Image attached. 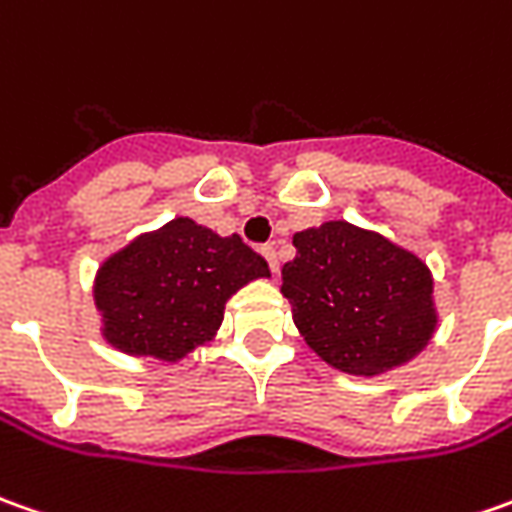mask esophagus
I'll return each instance as SVG.
<instances>
[{
	"label": "esophagus",
	"mask_w": 512,
	"mask_h": 512,
	"mask_svg": "<svg viewBox=\"0 0 512 512\" xmlns=\"http://www.w3.org/2000/svg\"><path fill=\"white\" fill-rule=\"evenodd\" d=\"M262 256L267 259V264H270V270L279 273V256H276V248H273V245H264Z\"/></svg>",
	"instance_id": "obj_1"
}]
</instances>
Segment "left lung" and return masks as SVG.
<instances>
[{
    "mask_svg": "<svg viewBox=\"0 0 512 512\" xmlns=\"http://www.w3.org/2000/svg\"><path fill=\"white\" fill-rule=\"evenodd\" d=\"M281 296L301 338L332 369L377 377L406 366L437 332L431 267L383 233L329 219L293 236Z\"/></svg>",
    "mask_w": 512,
    "mask_h": 512,
    "instance_id": "8db88e82",
    "label": "left lung"
}]
</instances>
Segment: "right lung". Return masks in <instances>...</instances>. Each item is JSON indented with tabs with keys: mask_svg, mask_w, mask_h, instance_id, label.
Instances as JSON below:
<instances>
[{
	"mask_svg": "<svg viewBox=\"0 0 512 512\" xmlns=\"http://www.w3.org/2000/svg\"><path fill=\"white\" fill-rule=\"evenodd\" d=\"M270 279L259 253L188 216L109 253L92 284L101 338L132 358L177 363L214 341L233 293Z\"/></svg>",
	"mask_w": 512,
	"mask_h": 512,
	"instance_id": "obj_1",
	"label": "right lung"
}]
</instances>
